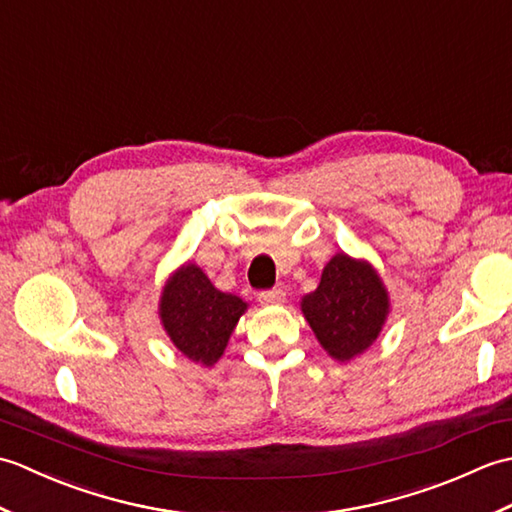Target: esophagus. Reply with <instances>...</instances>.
Instances as JSON below:
<instances>
[{
	"label": "esophagus",
	"mask_w": 512,
	"mask_h": 512,
	"mask_svg": "<svg viewBox=\"0 0 512 512\" xmlns=\"http://www.w3.org/2000/svg\"><path fill=\"white\" fill-rule=\"evenodd\" d=\"M259 303H264V306H279V303L286 301V292L281 288H273V290H264L257 295Z\"/></svg>",
	"instance_id": "esophagus-1"
}]
</instances>
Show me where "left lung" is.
Segmentation results:
<instances>
[{
	"mask_svg": "<svg viewBox=\"0 0 512 512\" xmlns=\"http://www.w3.org/2000/svg\"><path fill=\"white\" fill-rule=\"evenodd\" d=\"M301 312L323 350L345 363L378 339L389 295L372 264L336 253L323 268L319 288L301 299Z\"/></svg>",
	"mask_w": 512,
	"mask_h": 512,
	"instance_id": "1",
	"label": "left lung"
}]
</instances>
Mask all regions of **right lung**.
Segmentation results:
<instances>
[{"instance_id": "obj_1", "label": "right lung", "mask_w": 512, "mask_h": 512, "mask_svg": "<svg viewBox=\"0 0 512 512\" xmlns=\"http://www.w3.org/2000/svg\"><path fill=\"white\" fill-rule=\"evenodd\" d=\"M246 308V301L217 290L195 264L180 266L160 295V321L171 343L204 367L220 361Z\"/></svg>"}]
</instances>
